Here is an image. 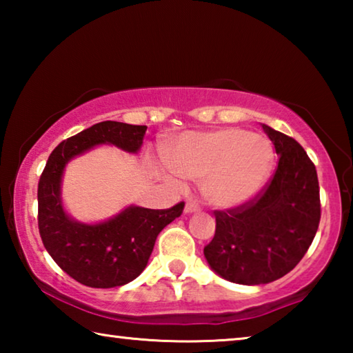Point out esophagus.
<instances>
[{"mask_svg":"<svg viewBox=\"0 0 353 353\" xmlns=\"http://www.w3.org/2000/svg\"><path fill=\"white\" fill-rule=\"evenodd\" d=\"M185 213H196V212H199V205L196 204L194 201H188L187 204H185V210H183Z\"/></svg>","mask_w":353,"mask_h":353,"instance_id":"1","label":"esophagus"}]
</instances>
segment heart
<instances>
[{
	"mask_svg": "<svg viewBox=\"0 0 353 353\" xmlns=\"http://www.w3.org/2000/svg\"><path fill=\"white\" fill-rule=\"evenodd\" d=\"M272 162L270 140L238 128L183 134L166 152L171 171L187 181H202L205 201L224 210L254 199L265 187Z\"/></svg>",
	"mask_w": 353,
	"mask_h": 353,
	"instance_id": "heart-1",
	"label": "heart"
}]
</instances>
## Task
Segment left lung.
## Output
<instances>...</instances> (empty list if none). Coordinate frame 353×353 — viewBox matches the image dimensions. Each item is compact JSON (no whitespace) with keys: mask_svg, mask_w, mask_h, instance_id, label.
<instances>
[{"mask_svg":"<svg viewBox=\"0 0 353 353\" xmlns=\"http://www.w3.org/2000/svg\"><path fill=\"white\" fill-rule=\"evenodd\" d=\"M261 126L276 148L277 170L254 199L214 212L216 230L204 248L212 270L240 285L270 283L294 270L321 219L318 174L305 149L291 137Z\"/></svg>","mask_w":353,"mask_h":353,"instance_id":"left-lung-1","label":"left lung"}]
</instances>
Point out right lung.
<instances>
[{
    "mask_svg": "<svg viewBox=\"0 0 353 353\" xmlns=\"http://www.w3.org/2000/svg\"><path fill=\"white\" fill-rule=\"evenodd\" d=\"M146 126L103 121L63 140L48 159L37 190L39 232L59 266L90 288H113L132 282L145 270L157 235L182 214L183 202L166 210L130 205L103 223L83 224L63 210V170L76 155L98 145H113L135 154Z\"/></svg>",
    "mask_w": 353,
    "mask_h": 353,
    "instance_id": "1",
    "label": "right lung"
}]
</instances>
